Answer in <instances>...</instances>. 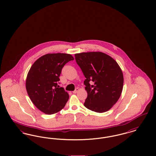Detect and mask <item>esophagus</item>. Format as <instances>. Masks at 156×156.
Segmentation results:
<instances>
[{"label":"esophagus","mask_w":156,"mask_h":156,"mask_svg":"<svg viewBox=\"0 0 156 156\" xmlns=\"http://www.w3.org/2000/svg\"><path fill=\"white\" fill-rule=\"evenodd\" d=\"M78 90H79V89H78V88H76V89H75V90H74V91H73V93H74V94H76V92H77L78 91Z\"/></svg>","instance_id":"34e87169"}]
</instances>
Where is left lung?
I'll use <instances>...</instances> for the list:
<instances>
[{"label": "left lung", "mask_w": 156, "mask_h": 156, "mask_svg": "<svg viewBox=\"0 0 156 156\" xmlns=\"http://www.w3.org/2000/svg\"><path fill=\"white\" fill-rule=\"evenodd\" d=\"M75 57L86 78L84 84L88 97L85 107L98 113L109 111L118 102L123 90V75L119 64L111 56L99 51L78 53Z\"/></svg>", "instance_id": "left-lung-1"}]
</instances>
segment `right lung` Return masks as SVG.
I'll return each mask as SVG.
<instances>
[{
  "instance_id": "right-lung-1",
  "label": "right lung",
  "mask_w": 156,
  "mask_h": 156,
  "mask_svg": "<svg viewBox=\"0 0 156 156\" xmlns=\"http://www.w3.org/2000/svg\"><path fill=\"white\" fill-rule=\"evenodd\" d=\"M74 57L69 54H47L37 59L27 75L26 88L30 100L37 109L47 115L62 109L69 95L57 83L62 68Z\"/></svg>"
}]
</instances>
